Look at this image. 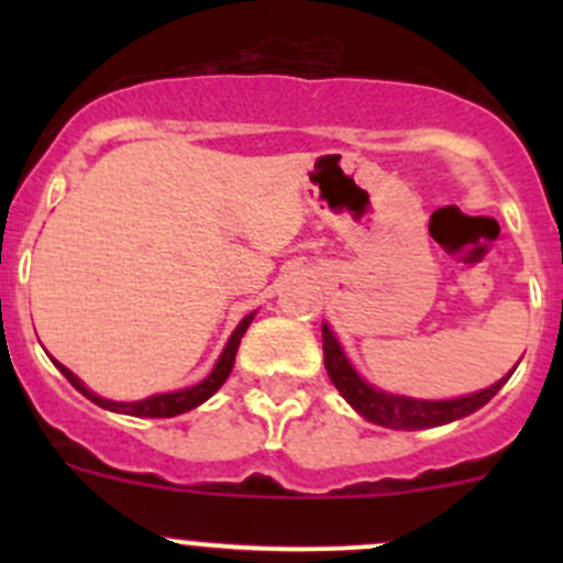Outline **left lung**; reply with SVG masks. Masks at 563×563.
Here are the masks:
<instances>
[{
    "instance_id": "left-lung-1",
    "label": "left lung",
    "mask_w": 563,
    "mask_h": 563,
    "mask_svg": "<svg viewBox=\"0 0 563 563\" xmlns=\"http://www.w3.org/2000/svg\"><path fill=\"white\" fill-rule=\"evenodd\" d=\"M323 338V365H327L329 378L338 387L340 395L351 402L354 411H360L367 422L382 424V428L391 430H424V428H439V424L455 422V419L468 417L476 408L485 406L504 384L509 382L515 371H509V376H504L501 382H496L493 387L474 391V395L455 397V400H419V397H406V395H391V391L376 389L354 371L349 360H345L343 349H340L338 338L332 334V329L323 323L321 327Z\"/></svg>"
}]
</instances>
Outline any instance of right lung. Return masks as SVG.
Returning a JSON list of instances; mask_svg holds the SVG:
<instances>
[{
  "label": "right lung",
  "mask_w": 563,
  "mask_h": 563,
  "mask_svg": "<svg viewBox=\"0 0 563 563\" xmlns=\"http://www.w3.org/2000/svg\"><path fill=\"white\" fill-rule=\"evenodd\" d=\"M255 313L245 316L240 321V327L234 329V334L229 338V343H225L223 354H220L218 365H214V371L209 373L207 378H203L201 384H196V387L190 389H179V391H166V395H152L146 397V400H135V402H117V400H106V397L95 395L92 389L84 387V382L78 376H73L70 371H67L65 365H59V362H54L56 367L62 371V376L67 378V382L73 384L78 391H81L84 397H89V400L95 402V406L100 408H108V411H117V413H128V417H150V419H166V417H176V413H185L190 411V408L201 406L203 400H209V397L214 395L220 387L225 384V378L231 376V367H234V360H236V349H240V340L242 334L247 332L250 321H253Z\"/></svg>",
  "instance_id": "1"
}]
</instances>
